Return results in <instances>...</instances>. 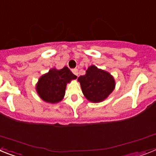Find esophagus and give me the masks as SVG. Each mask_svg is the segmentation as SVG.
<instances>
[{
  "label": "esophagus",
  "instance_id": "obj_1",
  "mask_svg": "<svg viewBox=\"0 0 156 156\" xmlns=\"http://www.w3.org/2000/svg\"><path fill=\"white\" fill-rule=\"evenodd\" d=\"M72 72L73 73V74H75L76 76H78V69H72Z\"/></svg>",
  "mask_w": 156,
  "mask_h": 156
}]
</instances>
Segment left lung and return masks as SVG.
<instances>
[{
    "label": "left lung",
    "mask_w": 156,
    "mask_h": 156,
    "mask_svg": "<svg viewBox=\"0 0 156 156\" xmlns=\"http://www.w3.org/2000/svg\"><path fill=\"white\" fill-rule=\"evenodd\" d=\"M82 92L89 101L101 102L109 96L115 87L114 77L105 70L90 66L86 69V73L78 78Z\"/></svg>",
    "instance_id": "left-lung-1"
}]
</instances>
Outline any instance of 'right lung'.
Segmentation results:
<instances>
[{
  "label": "right lung",
  "instance_id": "obj_1",
  "mask_svg": "<svg viewBox=\"0 0 156 156\" xmlns=\"http://www.w3.org/2000/svg\"><path fill=\"white\" fill-rule=\"evenodd\" d=\"M76 78L66 66L61 69L54 67L40 77L36 84V90L44 101L56 104L64 98L67 83Z\"/></svg>",
  "mask_w": 156,
  "mask_h": 156
}]
</instances>
